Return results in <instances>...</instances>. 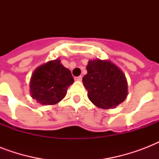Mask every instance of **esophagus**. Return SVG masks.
Here are the masks:
<instances>
[{
	"instance_id": "esophagus-1",
	"label": "esophagus",
	"mask_w": 159,
	"mask_h": 159,
	"mask_svg": "<svg viewBox=\"0 0 159 159\" xmlns=\"http://www.w3.org/2000/svg\"><path fill=\"white\" fill-rule=\"evenodd\" d=\"M75 80H76V81H78V82H81V81L82 80V76H79V77H75Z\"/></svg>"
}]
</instances>
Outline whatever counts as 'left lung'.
<instances>
[{
  "label": "left lung",
  "instance_id": "obj_1",
  "mask_svg": "<svg viewBox=\"0 0 159 159\" xmlns=\"http://www.w3.org/2000/svg\"><path fill=\"white\" fill-rule=\"evenodd\" d=\"M87 73L82 78L87 97L97 107L111 109L125 101L128 85L119 67L107 60H91L87 66Z\"/></svg>",
  "mask_w": 159,
  "mask_h": 159
}]
</instances>
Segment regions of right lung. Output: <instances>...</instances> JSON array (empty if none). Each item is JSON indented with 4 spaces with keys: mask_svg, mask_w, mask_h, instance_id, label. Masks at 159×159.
Returning <instances> with one entry per match:
<instances>
[{
    "mask_svg": "<svg viewBox=\"0 0 159 159\" xmlns=\"http://www.w3.org/2000/svg\"><path fill=\"white\" fill-rule=\"evenodd\" d=\"M73 82L70 70L60 60L49 61L34 72L30 86L31 97L42 105H54L64 98Z\"/></svg>",
    "mask_w": 159,
    "mask_h": 159,
    "instance_id": "add662e5",
    "label": "right lung"
}]
</instances>
